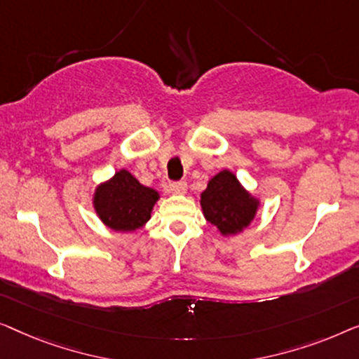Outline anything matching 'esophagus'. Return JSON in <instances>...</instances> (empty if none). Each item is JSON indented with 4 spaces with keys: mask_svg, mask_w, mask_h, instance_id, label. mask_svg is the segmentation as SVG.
I'll return each instance as SVG.
<instances>
[{
    "mask_svg": "<svg viewBox=\"0 0 359 359\" xmlns=\"http://www.w3.org/2000/svg\"><path fill=\"white\" fill-rule=\"evenodd\" d=\"M169 191H172V194H179V195L185 194V191H187V182H184V180L170 182Z\"/></svg>",
    "mask_w": 359,
    "mask_h": 359,
    "instance_id": "1",
    "label": "esophagus"
}]
</instances>
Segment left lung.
<instances>
[{"label":"left lung","instance_id":"1","mask_svg":"<svg viewBox=\"0 0 359 359\" xmlns=\"http://www.w3.org/2000/svg\"><path fill=\"white\" fill-rule=\"evenodd\" d=\"M201 208L205 218L221 234H236L254 219L257 201L242 189L234 174L223 170L208 182L201 194Z\"/></svg>","mask_w":359,"mask_h":359}]
</instances>
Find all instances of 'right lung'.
<instances>
[{
    "mask_svg": "<svg viewBox=\"0 0 359 359\" xmlns=\"http://www.w3.org/2000/svg\"><path fill=\"white\" fill-rule=\"evenodd\" d=\"M158 198V191L141 185L123 169L99 187L94 206L105 226L114 231L130 232L141 228L151 218V210Z\"/></svg>",
    "mask_w": 359,
    "mask_h": 359,
    "instance_id": "right-lung-1",
    "label": "right lung"
}]
</instances>
